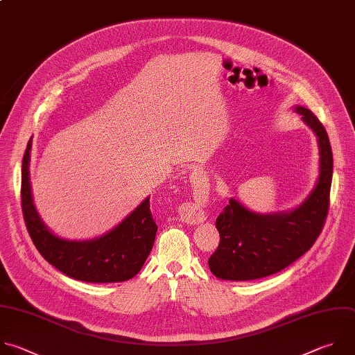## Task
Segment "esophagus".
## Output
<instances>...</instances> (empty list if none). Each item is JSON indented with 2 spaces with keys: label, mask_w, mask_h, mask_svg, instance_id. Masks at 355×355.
I'll return each mask as SVG.
<instances>
[{
  "label": "esophagus",
  "mask_w": 355,
  "mask_h": 355,
  "mask_svg": "<svg viewBox=\"0 0 355 355\" xmlns=\"http://www.w3.org/2000/svg\"><path fill=\"white\" fill-rule=\"evenodd\" d=\"M191 180H192V185H193V191H195L196 196H199V199H200V196L203 198L205 193H207V192L205 191V185L202 184V182H203V173L195 170V171L192 173V175H191ZM185 210H187V213H188L187 221H189V223H199V221H203L205 213H203L202 207H200L198 203L188 205Z\"/></svg>",
  "instance_id": "esophagus-1"
}]
</instances>
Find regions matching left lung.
Listing matches in <instances>:
<instances>
[{
  "mask_svg": "<svg viewBox=\"0 0 355 355\" xmlns=\"http://www.w3.org/2000/svg\"><path fill=\"white\" fill-rule=\"evenodd\" d=\"M295 111L318 137V184L305 202L288 213L258 214L230 199L216 218L220 243L207 261L218 279L244 282L275 275L308 252L323 230L330 202L331 146L324 127L311 110L297 107Z\"/></svg>",
  "mask_w": 355,
  "mask_h": 355,
  "instance_id": "8db88e82",
  "label": "left lung"
}]
</instances>
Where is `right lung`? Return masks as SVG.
<instances>
[{"instance_id":"add662e5","label":"right lung","mask_w":355,"mask_h":355,"mask_svg":"<svg viewBox=\"0 0 355 355\" xmlns=\"http://www.w3.org/2000/svg\"><path fill=\"white\" fill-rule=\"evenodd\" d=\"M31 146L32 141L22 160L21 202L28 232L42 257L64 275L87 283H118L138 275L152 251L157 231L150 198L100 239L62 240L47 230L35 209L29 182Z\"/></svg>"}]
</instances>
